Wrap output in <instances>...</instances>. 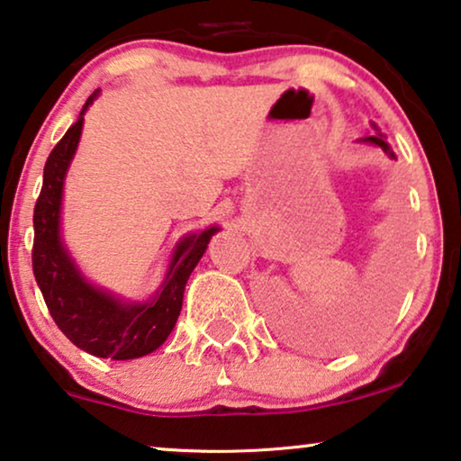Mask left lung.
Returning <instances> with one entry per match:
<instances>
[{"label": "left lung", "mask_w": 461, "mask_h": 461, "mask_svg": "<svg viewBox=\"0 0 461 461\" xmlns=\"http://www.w3.org/2000/svg\"><path fill=\"white\" fill-rule=\"evenodd\" d=\"M371 128H374V130H375V134H374V136H365V138H358V140H357V142H363V144H371V147H377V149H382V150H384V153H386V155L390 157V159H396V157H394V150H393V149H390V144L386 142V136H384V134H382V131H380V128H377V125H375V123H371Z\"/></svg>", "instance_id": "8db88e82"}]
</instances>
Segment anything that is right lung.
<instances>
[{
	"instance_id": "add662e5",
	"label": "right lung",
	"mask_w": 461,
	"mask_h": 461,
	"mask_svg": "<svg viewBox=\"0 0 461 461\" xmlns=\"http://www.w3.org/2000/svg\"><path fill=\"white\" fill-rule=\"evenodd\" d=\"M98 94L100 90L86 100L77 122L60 138L43 167V186L33 213V273L50 314L77 348L100 358L128 361L150 355L172 333L188 276L220 226L188 232L176 243L166 276L149 300H125L86 279L62 239V197L67 172L79 147L84 115Z\"/></svg>"
}]
</instances>
